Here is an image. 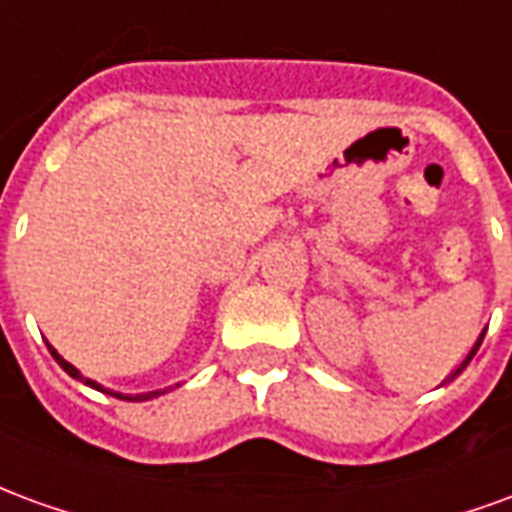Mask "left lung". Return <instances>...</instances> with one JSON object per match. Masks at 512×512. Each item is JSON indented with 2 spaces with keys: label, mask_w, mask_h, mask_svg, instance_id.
Here are the masks:
<instances>
[{
  "label": "left lung",
  "mask_w": 512,
  "mask_h": 512,
  "mask_svg": "<svg viewBox=\"0 0 512 512\" xmlns=\"http://www.w3.org/2000/svg\"><path fill=\"white\" fill-rule=\"evenodd\" d=\"M483 337H485V334H480V340H477V345H474V348H472V354H469V356H466V359H463V365L458 367V370H455V373H452L450 378H455V376H458V373H461L463 367H466V365H469V362H472V356L477 354V348H480V343H483ZM450 378H447V381H450Z\"/></svg>",
  "instance_id": "8db88e82"
}]
</instances>
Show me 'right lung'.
<instances>
[{"label":"right lung","mask_w":512,"mask_h":512,"mask_svg":"<svg viewBox=\"0 0 512 512\" xmlns=\"http://www.w3.org/2000/svg\"><path fill=\"white\" fill-rule=\"evenodd\" d=\"M49 351H51V356H54V359H57V365L62 367V370H65V373H68V376H73V378H79V381H84V384L87 386H93V389H101V386L95 384V381H90V378H84L82 373H79V370H76V367L71 365V362H65V359H62L60 354H57V351H54V348H51L49 345ZM101 392H104V389H101ZM161 395V392H147V395H136V397H123V400H150V397H158ZM120 397V395H117Z\"/></svg>","instance_id":"1"}]
</instances>
